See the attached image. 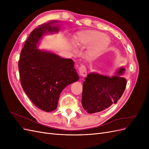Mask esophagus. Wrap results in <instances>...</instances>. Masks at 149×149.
I'll return each instance as SVG.
<instances>
[{
  "instance_id": "34e87169",
  "label": "esophagus",
  "mask_w": 149,
  "mask_h": 149,
  "mask_svg": "<svg viewBox=\"0 0 149 149\" xmlns=\"http://www.w3.org/2000/svg\"><path fill=\"white\" fill-rule=\"evenodd\" d=\"M79 74L82 76V77H85L87 74L86 69V67L84 65H81L79 68Z\"/></svg>"
}]
</instances>
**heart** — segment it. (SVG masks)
<instances>
[{
	"instance_id": "obj_1",
	"label": "heart",
	"mask_w": 149,
	"mask_h": 149,
	"mask_svg": "<svg viewBox=\"0 0 149 149\" xmlns=\"http://www.w3.org/2000/svg\"><path fill=\"white\" fill-rule=\"evenodd\" d=\"M74 45L78 49L88 47V53L91 58H96L104 53L111 45L109 35L94 30H83L73 37Z\"/></svg>"
}]
</instances>
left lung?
<instances>
[{
  "instance_id": "left-lung-1",
  "label": "left lung",
  "mask_w": 149,
  "mask_h": 149,
  "mask_svg": "<svg viewBox=\"0 0 149 149\" xmlns=\"http://www.w3.org/2000/svg\"><path fill=\"white\" fill-rule=\"evenodd\" d=\"M124 72V68L120 67L114 76L94 72L87 75L83 85L81 104L88 113L101 112L118 102L127 83L125 78L120 77Z\"/></svg>"
}]
</instances>
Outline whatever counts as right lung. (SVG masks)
Wrapping results in <instances>:
<instances>
[{
	"label": "right lung",
	"mask_w": 149,
	"mask_h": 149,
	"mask_svg": "<svg viewBox=\"0 0 149 149\" xmlns=\"http://www.w3.org/2000/svg\"><path fill=\"white\" fill-rule=\"evenodd\" d=\"M56 23L59 22L50 21L31 31L19 61L22 88L36 106L46 112L55 110L61 91L79 79L71 59L38 49L44 35L59 31L60 25Z\"/></svg>",
	"instance_id": "right-lung-1"
}]
</instances>
